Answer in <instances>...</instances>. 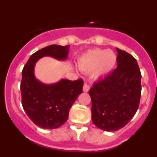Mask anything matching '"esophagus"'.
<instances>
[{
	"instance_id": "34e87169",
	"label": "esophagus",
	"mask_w": 157,
	"mask_h": 157,
	"mask_svg": "<svg viewBox=\"0 0 157 157\" xmlns=\"http://www.w3.org/2000/svg\"><path fill=\"white\" fill-rule=\"evenodd\" d=\"M89 90H90V86L87 83H84V85H83V91L84 92H88Z\"/></svg>"
}]
</instances>
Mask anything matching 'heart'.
Masks as SVG:
<instances>
[{"label":"heart","mask_w":157,"mask_h":157,"mask_svg":"<svg viewBox=\"0 0 157 157\" xmlns=\"http://www.w3.org/2000/svg\"><path fill=\"white\" fill-rule=\"evenodd\" d=\"M116 56L111 50L94 48L88 51L78 60V67L83 72L94 71L96 78L105 77L114 68Z\"/></svg>","instance_id":"obj_1"}]
</instances>
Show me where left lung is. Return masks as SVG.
<instances>
[{
	"instance_id": "8db88e82",
	"label": "left lung",
	"mask_w": 157,
	"mask_h": 157,
	"mask_svg": "<svg viewBox=\"0 0 157 157\" xmlns=\"http://www.w3.org/2000/svg\"><path fill=\"white\" fill-rule=\"evenodd\" d=\"M117 67L94 83L89 91L92 121L98 128L116 131L123 128L138 110L141 93V71L135 58L116 48Z\"/></svg>"
}]
</instances>
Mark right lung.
Segmentation results:
<instances>
[{
    "label": "right lung",
    "instance_id": "obj_1",
    "mask_svg": "<svg viewBox=\"0 0 157 157\" xmlns=\"http://www.w3.org/2000/svg\"><path fill=\"white\" fill-rule=\"evenodd\" d=\"M70 45H51L32 54L22 71L20 90L22 105L32 122L39 127L55 129L63 125L69 110L78 96L82 93V78L71 81L62 79L52 85H45L34 77L36 62L45 56L66 59Z\"/></svg>",
    "mask_w": 157,
    "mask_h": 157
}]
</instances>
